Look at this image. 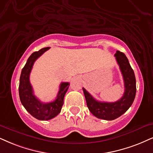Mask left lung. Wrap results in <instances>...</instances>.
I'll return each instance as SVG.
<instances>
[{"mask_svg":"<svg viewBox=\"0 0 153 153\" xmlns=\"http://www.w3.org/2000/svg\"><path fill=\"white\" fill-rule=\"evenodd\" d=\"M114 56L119 65L124 81L125 91L123 97L116 102H101L97 101L83 88L86 105L90 112L100 119L112 120L120 117L131 106L135 97L136 80L128 59L125 54L119 51H116Z\"/></svg>","mask_w":153,"mask_h":153,"instance_id":"1","label":"left lung"}]
</instances>
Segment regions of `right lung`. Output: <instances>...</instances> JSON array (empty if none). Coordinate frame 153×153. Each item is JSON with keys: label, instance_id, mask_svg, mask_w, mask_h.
<instances>
[{"label": "right lung", "instance_id": "obj_1", "mask_svg": "<svg viewBox=\"0 0 153 153\" xmlns=\"http://www.w3.org/2000/svg\"><path fill=\"white\" fill-rule=\"evenodd\" d=\"M50 48L41 49L33 52L28 58L22 68L19 84V96L22 104L30 114L40 120H48L59 114L64 103V98L69 86V82H62L56 99L50 103H43L34 95L33 89L30 82V74L37 58L48 50Z\"/></svg>", "mask_w": 153, "mask_h": 153}]
</instances>
